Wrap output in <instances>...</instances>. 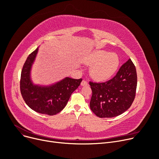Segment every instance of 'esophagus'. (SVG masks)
<instances>
[{
  "label": "esophagus",
  "instance_id": "obj_1",
  "mask_svg": "<svg viewBox=\"0 0 159 159\" xmlns=\"http://www.w3.org/2000/svg\"><path fill=\"white\" fill-rule=\"evenodd\" d=\"M81 85L82 86H86V85H88V82H87V81L83 80L81 81Z\"/></svg>",
  "mask_w": 159,
  "mask_h": 159
}]
</instances>
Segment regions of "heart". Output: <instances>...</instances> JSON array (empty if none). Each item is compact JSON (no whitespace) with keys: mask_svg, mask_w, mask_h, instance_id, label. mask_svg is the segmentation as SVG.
<instances>
[{"mask_svg":"<svg viewBox=\"0 0 159 159\" xmlns=\"http://www.w3.org/2000/svg\"><path fill=\"white\" fill-rule=\"evenodd\" d=\"M89 62L94 65L92 72L96 78L104 80L109 78L116 72L119 59L117 55L104 51H98L89 58Z\"/></svg>","mask_w":159,"mask_h":159,"instance_id":"heart-1","label":"heart"}]
</instances>
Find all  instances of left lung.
<instances>
[{"mask_svg": "<svg viewBox=\"0 0 159 159\" xmlns=\"http://www.w3.org/2000/svg\"><path fill=\"white\" fill-rule=\"evenodd\" d=\"M137 84L136 69L129 59L110 80L89 82L92 92L90 102L91 110L101 118L114 117L123 114L134 101Z\"/></svg>", "mask_w": 159, "mask_h": 159, "instance_id": "1", "label": "left lung"}]
</instances>
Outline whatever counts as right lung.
Returning <instances> with one entry per match:
<instances>
[{
  "mask_svg": "<svg viewBox=\"0 0 159 159\" xmlns=\"http://www.w3.org/2000/svg\"><path fill=\"white\" fill-rule=\"evenodd\" d=\"M38 50L37 48L28 56L24 64L20 81V92L27 105L34 111L42 114L56 115L66 106L82 79L67 77L49 87L33 85L30 78V71Z\"/></svg>",
  "mask_w": 159,
  "mask_h": 159,
  "instance_id": "obj_1",
  "label": "right lung"
}]
</instances>
